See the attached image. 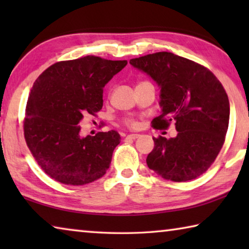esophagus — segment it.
Returning a JSON list of instances; mask_svg holds the SVG:
<instances>
[{"instance_id":"34e87169","label":"esophagus","mask_w":249,"mask_h":249,"mask_svg":"<svg viewBox=\"0 0 249 249\" xmlns=\"http://www.w3.org/2000/svg\"><path fill=\"white\" fill-rule=\"evenodd\" d=\"M138 137H140V134H129L126 136V138H128V140H133V141L137 140Z\"/></svg>"}]
</instances>
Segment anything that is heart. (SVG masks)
Listing matches in <instances>:
<instances>
[{"instance_id": "1", "label": "heart", "mask_w": 249, "mask_h": 249, "mask_svg": "<svg viewBox=\"0 0 249 249\" xmlns=\"http://www.w3.org/2000/svg\"><path fill=\"white\" fill-rule=\"evenodd\" d=\"M142 83H148V82H141L140 84H142ZM128 124L130 126H133V127H135V126H137V123H136V122H134V121H129Z\"/></svg>"}]
</instances>
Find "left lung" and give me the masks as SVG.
Instances as JSON below:
<instances>
[{
    "label": "left lung",
    "instance_id": "8db88e82",
    "mask_svg": "<svg viewBox=\"0 0 249 249\" xmlns=\"http://www.w3.org/2000/svg\"><path fill=\"white\" fill-rule=\"evenodd\" d=\"M134 68L159 87L161 114L155 128L174 122L176 137L153 138L147 156L149 169L163 179L183 182L209 169L224 144L230 122V102L224 88L210 70L187 58L161 52L130 59Z\"/></svg>",
    "mask_w": 249,
    "mask_h": 249
}]
</instances>
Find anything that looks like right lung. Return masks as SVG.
<instances>
[{"instance_id": "right-lung-1", "label": "right lung", "mask_w": 249, "mask_h": 249, "mask_svg": "<svg viewBox=\"0 0 249 249\" xmlns=\"http://www.w3.org/2000/svg\"><path fill=\"white\" fill-rule=\"evenodd\" d=\"M127 65L87 56L60 61L41 73L29 93L24 135L46 174L58 182L83 185L100 179L121 142L115 130L81 136L83 117L103 107V88Z\"/></svg>"}]
</instances>
